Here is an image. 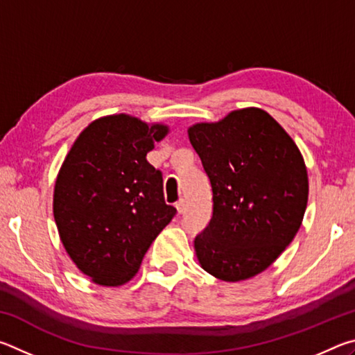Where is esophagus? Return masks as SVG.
Masks as SVG:
<instances>
[{
	"mask_svg": "<svg viewBox=\"0 0 355 355\" xmlns=\"http://www.w3.org/2000/svg\"><path fill=\"white\" fill-rule=\"evenodd\" d=\"M175 207H177V211H178V214H182L184 209H186V200H183V199H180L177 203H175Z\"/></svg>",
	"mask_w": 355,
	"mask_h": 355,
	"instance_id": "34e87169",
	"label": "esophagus"
}]
</instances>
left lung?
<instances>
[{
  "instance_id": "8db88e82",
  "label": "left lung",
  "mask_w": 355,
  "mask_h": 355,
  "mask_svg": "<svg viewBox=\"0 0 355 355\" xmlns=\"http://www.w3.org/2000/svg\"><path fill=\"white\" fill-rule=\"evenodd\" d=\"M213 191V216L194 248L214 277L263 272L296 236L309 200L304 158L286 131L258 107L188 130Z\"/></svg>"
}]
</instances>
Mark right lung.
Returning a JSON list of instances; mask_svg holds the SVG:
<instances>
[{"mask_svg": "<svg viewBox=\"0 0 355 355\" xmlns=\"http://www.w3.org/2000/svg\"><path fill=\"white\" fill-rule=\"evenodd\" d=\"M164 125L127 114L92 122L59 171L53 213L59 236L95 284H127L177 209L164 202L163 173L147 161Z\"/></svg>", "mask_w": 355, "mask_h": 355, "instance_id": "1", "label": "right lung"}]
</instances>
